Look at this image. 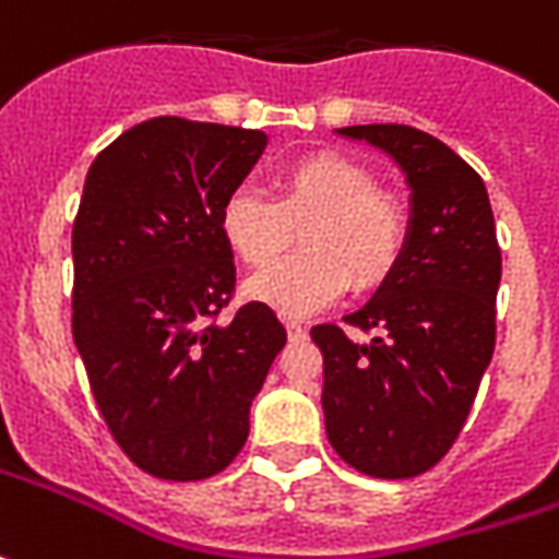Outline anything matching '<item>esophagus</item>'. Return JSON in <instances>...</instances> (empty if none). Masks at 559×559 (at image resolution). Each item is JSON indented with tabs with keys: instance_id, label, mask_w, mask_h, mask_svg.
Masks as SVG:
<instances>
[{
	"instance_id": "1",
	"label": "esophagus",
	"mask_w": 559,
	"mask_h": 559,
	"mask_svg": "<svg viewBox=\"0 0 559 559\" xmlns=\"http://www.w3.org/2000/svg\"><path fill=\"white\" fill-rule=\"evenodd\" d=\"M306 334H309V328H306V324H299V321H287V337L302 340Z\"/></svg>"
}]
</instances>
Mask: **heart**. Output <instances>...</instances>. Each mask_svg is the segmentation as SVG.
<instances>
[{"label":"heart","mask_w":559,"mask_h":559,"mask_svg":"<svg viewBox=\"0 0 559 559\" xmlns=\"http://www.w3.org/2000/svg\"><path fill=\"white\" fill-rule=\"evenodd\" d=\"M302 253L247 281V297L284 318H306L337 302L356 281L361 290L390 275L402 253L405 219L377 194L374 176L337 154H309L275 176V201L257 188L222 206V238L253 269L278 260L301 225Z\"/></svg>","instance_id":"obj_1"}]
</instances>
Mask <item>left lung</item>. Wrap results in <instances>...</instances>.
<instances>
[{"label": "left lung", "instance_id": "obj_1", "mask_svg": "<svg viewBox=\"0 0 559 559\" xmlns=\"http://www.w3.org/2000/svg\"><path fill=\"white\" fill-rule=\"evenodd\" d=\"M383 151L408 185L402 253L346 321L349 340L312 328L324 356V430L337 454L377 479L430 471L461 433L495 349L501 250L489 191L439 139L399 123L334 129Z\"/></svg>", "mask_w": 559, "mask_h": 559}]
</instances>
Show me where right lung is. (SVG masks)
Here are the masks:
<instances>
[{
    "label": "right lung",
    "mask_w": 559,
    "mask_h": 559,
    "mask_svg": "<svg viewBox=\"0 0 559 559\" xmlns=\"http://www.w3.org/2000/svg\"><path fill=\"white\" fill-rule=\"evenodd\" d=\"M260 129L154 117L88 166L73 222V343L132 464L173 483L225 471L284 346V324L235 287L222 206L257 166Z\"/></svg>",
    "instance_id": "1"
}]
</instances>
